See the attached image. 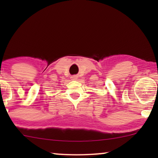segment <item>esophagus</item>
Segmentation results:
<instances>
[{
  "label": "esophagus",
  "instance_id": "1",
  "mask_svg": "<svg viewBox=\"0 0 158 158\" xmlns=\"http://www.w3.org/2000/svg\"><path fill=\"white\" fill-rule=\"evenodd\" d=\"M77 75H73V76L71 77V80H72V81H75V80H77Z\"/></svg>",
  "mask_w": 158,
  "mask_h": 158
}]
</instances>
